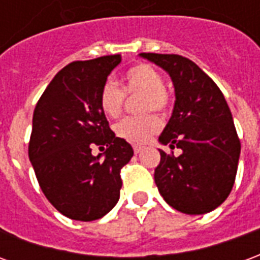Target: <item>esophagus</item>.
I'll list each match as a JSON object with an SVG mask.
<instances>
[{"label": "esophagus", "mask_w": 260, "mask_h": 260, "mask_svg": "<svg viewBox=\"0 0 260 260\" xmlns=\"http://www.w3.org/2000/svg\"><path fill=\"white\" fill-rule=\"evenodd\" d=\"M142 150H143V147L142 146H134V152H135L136 154H138V153H141Z\"/></svg>", "instance_id": "34e87169"}]
</instances>
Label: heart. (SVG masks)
Here are the masks:
<instances>
[{"mask_svg": "<svg viewBox=\"0 0 260 260\" xmlns=\"http://www.w3.org/2000/svg\"><path fill=\"white\" fill-rule=\"evenodd\" d=\"M125 93H141V111L164 113L170 106V96L163 87V78L152 65L138 64L124 75ZM124 91L113 82H106L99 93V106L107 117H118L124 106ZM161 129V119L154 114L141 117H128L115 125V132L125 141L141 145L146 143L154 134Z\"/></svg>", "mask_w": 260, "mask_h": 260, "instance_id": "1", "label": "heart"}]
</instances>
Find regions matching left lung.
<instances>
[{"mask_svg": "<svg viewBox=\"0 0 260 260\" xmlns=\"http://www.w3.org/2000/svg\"><path fill=\"white\" fill-rule=\"evenodd\" d=\"M173 80L174 110L158 136L161 145L154 182L170 206L185 214H205L223 203L234 185L241 143L233 115L217 85L191 59L177 54L142 53Z\"/></svg>", "mask_w": 260, "mask_h": 260, "instance_id": "obj_1", "label": "left lung"}]
</instances>
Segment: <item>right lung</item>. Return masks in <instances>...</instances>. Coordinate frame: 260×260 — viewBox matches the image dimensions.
<instances>
[{
  "mask_svg": "<svg viewBox=\"0 0 260 260\" xmlns=\"http://www.w3.org/2000/svg\"><path fill=\"white\" fill-rule=\"evenodd\" d=\"M121 55L75 61L59 71L37 102L29 158L48 202L67 217L91 221L119 199V171L134 156L99 106V93ZM99 146L104 153L91 154Z\"/></svg>",
  "mask_w": 260,
  "mask_h": 260,
  "instance_id": "1",
  "label": "right lung"
}]
</instances>
